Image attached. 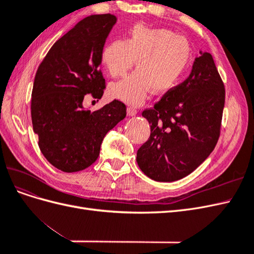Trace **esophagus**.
<instances>
[{
	"label": "esophagus",
	"instance_id": "1",
	"mask_svg": "<svg viewBox=\"0 0 254 254\" xmlns=\"http://www.w3.org/2000/svg\"><path fill=\"white\" fill-rule=\"evenodd\" d=\"M136 113H137V110L134 108V107H128L127 108V114L129 117H133V115H135Z\"/></svg>",
	"mask_w": 254,
	"mask_h": 254
}]
</instances>
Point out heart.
I'll return each mask as SVG.
<instances>
[{
	"mask_svg": "<svg viewBox=\"0 0 254 254\" xmlns=\"http://www.w3.org/2000/svg\"><path fill=\"white\" fill-rule=\"evenodd\" d=\"M190 56V47L184 37L165 28L134 25L124 40L107 43L102 51V64L113 77L124 75L133 63L136 68L125 78L110 83L108 93L133 106L143 104L152 90L164 94L186 71Z\"/></svg>",
	"mask_w": 254,
	"mask_h": 254,
	"instance_id": "obj_1",
	"label": "heart"
}]
</instances>
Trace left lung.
Instances as JSON below:
<instances>
[{"label": "left lung", "instance_id": "8db88e82", "mask_svg": "<svg viewBox=\"0 0 254 254\" xmlns=\"http://www.w3.org/2000/svg\"><path fill=\"white\" fill-rule=\"evenodd\" d=\"M225 95L212 55L200 52L189 77L142 112L150 136L136 152L141 171L160 182L194 172L217 144Z\"/></svg>", "mask_w": 254, "mask_h": 254}]
</instances>
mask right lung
<instances>
[{
  "label": "right lung",
  "instance_id": "obj_1",
  "mask_svg": "<svg viewBox=\"0 0 254 254\" xmlns=\"http://www.w3.org/2000/svg\"><path fill=\"white\" fill-rule=\"evenodd\" d=\"M117 17L92 14L54 43L38 67L32 92L33 129L49 162L65 173L93 164L107 132L126 117L114 99L94 112L83 108L84 95L101 99L106 88L99 64Z\"/></svg>",
  "mask_w": 254,
  "mask_h": 254
}]
</instances>
